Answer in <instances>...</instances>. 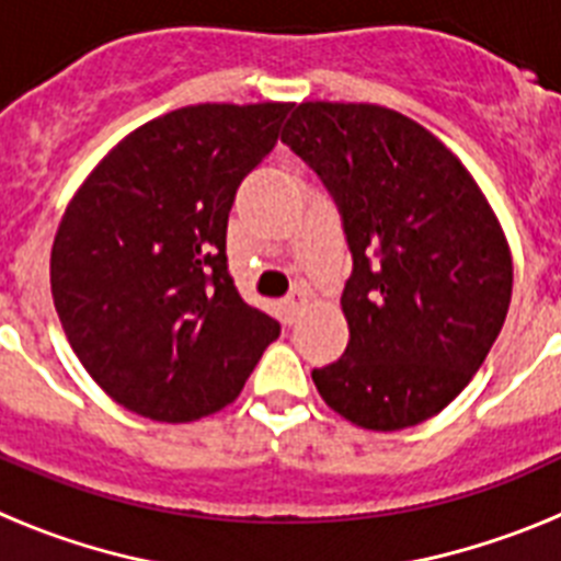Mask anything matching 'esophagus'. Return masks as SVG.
I'll list each match as a JSON object with an SVG mask.
<instances>
[{"label":"esophagus","mask_w":561,"mask_h":561,"mask_svg":"<svg viewBox=\"0 0 561 561\" xmlns=\"http://www.w3.org/2000/svg\"><path fill=\"white\" fill-rule=\"evenodd\" d=\"M306 300H309V295H306L304 289H295L289 297L284 300V317L286 323H295L297 317H300V311H304Z\"/></svg>","instance_id":"esophagus-1"}]
</instances>
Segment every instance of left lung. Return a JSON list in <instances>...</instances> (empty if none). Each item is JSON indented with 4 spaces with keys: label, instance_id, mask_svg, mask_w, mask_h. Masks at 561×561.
<instances>
[{
    "label": "left lung",
    "instance_id": "8db88e82",
    "mask_svg": "<svg viewBox=\"0 0 561 561\" xmlns=\"http://www.w3.org/2000/svg\"><path fill=\"white\" fill-rule=\"evenodd\" d=\"M280 140L334 196L354 270L348 348L311 370L331 410L376 433L447 408L512 304V252L492 205L444 142L370 103H300Z\"/></svg>",
    "mask_w": 561,
    "mask_h": 561
}]
</instances>
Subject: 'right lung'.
<instances>
[{
  "label": "right lung",
  "mask_w": 561,
  "mask_h": 561,
  "mask_svg": "<svg viewBox=\"0 0 561 561\" xmlns=\"http://www.w3.org/2000/svg\"><path fill=\"white\" fill-rule=\"evenodd\" d=\"M289 103H199L131 131L58 225L49 284L89 376L131 413L182 424L230 404L280 323L227 270L238 185Z\"/></svg>",
  "instance_id": "1"
}]
</instances>
